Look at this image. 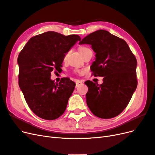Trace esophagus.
I'll use <instances>...</instances> for the list:
<instances>
[{"instance_id":"obj_1","label":"esophagus","mask_w":155,"mask_h":155,"mask_svg":"<svg viewBox=\"0 0 155 155\" xmlns=\"http://www.w3.org/2000/svg\"><path fill=\"white\" fill-rule=\"evenodd\" d=\"M75 83H76V87H78V86H80V85L82 84L83 82L82 81H78V80H77V81H76Z\"/></svg>"}]
</instances>
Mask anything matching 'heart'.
I'll list each match as a JSON object with an SVG mask.
<instances>
[{
  "label": "heart",
  "instance_id": "heart-1",
  "mask_svg": "<svg viewBox=\"0 0 155 155\" xmlns=\"http://www.w3.org/2000/svg\"><path fill=\"white\" fill-rule=\"evenodd\" d=\"M88 50H90V49H89V48H87V47H86V46H82V47H81V48H79V51H80V53H81V54H82L84 53H85V52L88 51ZM68 54V53H66V54H64V58H63L64 61H66Z\"/></svg>",
  "mask_w": 155,
  "mask_h": 155
}]
</instances>
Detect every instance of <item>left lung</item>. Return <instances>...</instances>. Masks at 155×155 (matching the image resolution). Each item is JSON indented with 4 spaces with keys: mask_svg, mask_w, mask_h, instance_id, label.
I'll list each match as a JSON object with an SVG mask.
<instances>
[{
    "mask_svg": "<svg viewBox=\"0 0 155 155\" xmlns=\"http://www.w3.org/2000/svg\"><path fill=\"white\" fill-rule=\"evenodd\" d=\"M80 44H90L96 53L91 70L94 77H104L98 85L90 81L86 102L97 117L112 118L127 107L137 87V59L126 42L103 29L84 37Z\"/></svg>",
    "mask_w": 155,
    "mask_h": 155,
    "instance_id": "left-lung-1",
    "label": "left lung"
}]
</instances>
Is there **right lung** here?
Wrapping results in <instances>:
<instances>
[{"label": "right lung", "mask_w": 155, "mask_h": 155, "mask_svg": "<svg viewBox=\"0 0 155 155\" xmlns=\"http://www.w3.org/2000/svg\"><path fill=\"white\" fill-rule=\"evenodd\" d=\"M81 37L48 31L33 37L18 57V85L31 110L38 117L52 120L66 110L75 84L68 78L51 81L52 71L61 68L63 58Z\"/></svg>", "instance_id": "obj_1"}]
</instances>
